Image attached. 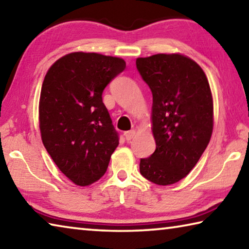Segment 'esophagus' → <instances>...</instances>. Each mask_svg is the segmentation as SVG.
Masks as SVG:
<instances>
[{
	"mask_svg": "<svg viewBox=\"0 0 249 249\" xmlns=\"http://www.w3.org/2000/svg\"><path fill=\"white\" fill-rule=\"evenodd\" d=\"M135 134H136V132H135V129H130V130H127V132L124 133V136L126 138V141L129 142L130 140H133Z\"/></svg>",
	"mask_w": 249,
	"mask_h": 249,
	"instance_id": "34e87169",
	"label": "esophagus"
}]
</instances>
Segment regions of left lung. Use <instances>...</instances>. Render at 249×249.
Listing matches in <instances>:
<instances>
[{
  "label": "left lung",
  "mask_w": 249,
  "mask_h": 249,
  "mask_svg": "<svg viewBox=\"0 0 249 249\" xmlns=\"http://www.w3.org/2000/svg\"><path fill=\"white\" fill-rule=\"evenodd\" d=\"M136 67L153 93L151 122L156 150L142 158L147 180L169 185L199 161L213 130V99L208 78L192 59L179 53L137 58Z\"/></svg>",
  "instance_id": "1"
}]
</instances>
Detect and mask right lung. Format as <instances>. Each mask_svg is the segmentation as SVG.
<instances>
[{
	"mask_svg": "<svg viewBox=\"0 0 249 249\" xmlns=\"http://www.w3.org/2000/svg\"><path fill=\"white\" fill-rule=\"evenodd\" d=\"M125 68L122 58L79 52L58 59L45 75L39 100L41 140L62 174L81 187L107 172L119 146L102 93Z\"/></svg>",
	"mask_w": 249,
	"mask_h": 249,
	"instance_id": "obj_1",
	"label": "right lung"
}]
</instances>
